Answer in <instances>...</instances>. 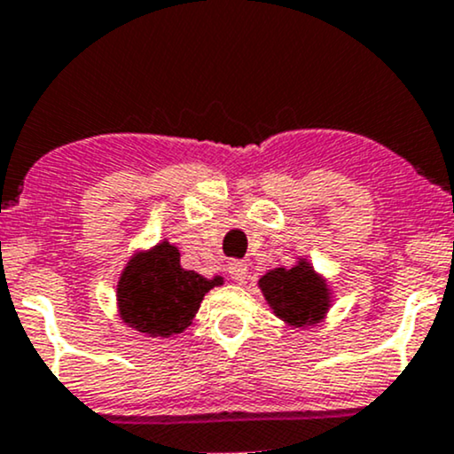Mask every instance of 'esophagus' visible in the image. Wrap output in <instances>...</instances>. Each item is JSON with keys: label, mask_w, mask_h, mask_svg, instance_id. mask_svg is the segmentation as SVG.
I'll list each match as a JSON object with an SVG mask.
<instances>
[{"label": "esophagus", "mask_w": 454, "mask_h": 454, "mask_svg": "<svg viewBox=\"0 0 454 454\" xmlns=\"http://www.w3.org/2000/svg\"><path fill=\"white\" fill-rule=\"evenodd\" d=\"M247 262H243V260H231V262H228V273H231V278L234 281H239V284L247 279Z\"/></svg>", "instance_id": "1"}]
</instances>
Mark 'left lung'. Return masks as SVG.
Instances as JSON below:
<instances>
[{
  "label": "left lung",
  "mask_w": 454,
  "mask_h": 454,
  "mask_svg": "<svg viewBox=\"0 0 454 454\" xmlns=\"http://www.w3.org/2000/svg\"><path fill=\"white\" fill-rule=\"evenodd\" d=\"M273 314L288 326H314L325 320L331 307V290L326 279L317 275L305 258L294 267H278L264 273L258 281Z\"/></svg>",
  "instance_id": "1"
}]
</instances>
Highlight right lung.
Instances as JSON below:
<instances>
[{
    "mask_svg": "<svg viewBox=\"0 0 454 454\" xmlns=\"http://www.w3.org/2000/svg\"><path fill=\"white\" fill-rule=\"evenodd\" d=\"M223 278L207 279L181 267L175 245L161 241L128 260L117 281L119 316L128 326L149 337L184 333L200 309L202 299Z\"/></svg>",
    "mask_w": 454,
    "mask_h": 454,
    "instance_id": "1",
    "label": "right lung"
}]
</instances>
